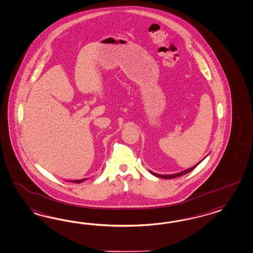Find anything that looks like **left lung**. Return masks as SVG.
Returning a JSON list of instances; mask_svg holds the SVG:
<instances>
[{
  "mask_svg": "<svg viewBox=\"0 0 253 253\" xmlns=\"http://www.w3.org/2000/svg\"><path fill=\"white\" fill-rule=\"evenodd\" d=\"M198 164L195 165V166H193L192 168L191 169H186L184 171H181V172H179V173H176V174H172V175H159V174H157V173H154V172H152L150 171L151 173L153 174V175H155L156 177H158V178H166V179H169V178H178V177H180V176H183L185 174H187V173H189V172H191V170H193Z\"/></svg>",
  "mask_w": 253,
  "mask_h": 253,
  "instance_id": "obj_1",
  "label": "left lung"
}]
</instances>
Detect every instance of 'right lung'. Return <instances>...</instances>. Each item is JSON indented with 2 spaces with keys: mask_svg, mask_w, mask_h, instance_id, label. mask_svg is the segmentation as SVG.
Wrapping results in <instances>:
<instances>
[{
  "mask_svg": "<svg viewBox=\"0 0 253 253\" xmlns=\"http://www.w3.org/2000/svg\"><path fill=\"white\" fill-rule=\"evenodd\" d=\"M86 178H83V179H78V180H72L71 182H75V183H81L83 181H84ZM70 182V181H69Z\"/></svg>",
  "mask_w": 253,
  "mask_h": 253,
  "instance_id": "add662e5",
  "label": "right lung"
}]
</instances>
